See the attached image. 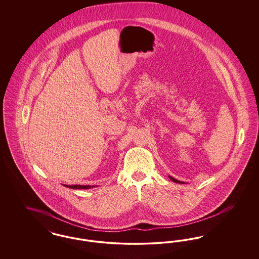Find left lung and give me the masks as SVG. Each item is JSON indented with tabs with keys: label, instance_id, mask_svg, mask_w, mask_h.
<instances>
[{
	"label": "left lung",
	"instance_id": "obj_1",
	"mask_svg": "<svg viewBox=\"0 0 259 259\" xmlns=\"http://www.w3.org/2000/svg\"><path fill=\"white\" fill-rule=\"evenodd\" d=\"M169 178H170V180L172 181L174 183H176V184H185V182H181V181H178V180H176V179H174L171 176H169Z\"/></svg>",
	"mask_w": 259,
	"mask_h": 259
}]
</instances>
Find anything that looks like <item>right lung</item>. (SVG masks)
<instances>
[{
    "label": "right lung",
    "instance_id": "1",
    "mask_svg": "<svg viewBox=\"0 0 259 259\" xmlns=\"http://www.w3.org/2000/svg\"><path fill=\"white\" fill-rule=\"evenodd\" d=\"M64 186H66V187H68V188H72V189H89V188H91V187H95V186H97V185H63Z\"/></svg>",
    "mask_w": 259,
    "mask_h": 259
}]
</instances>
